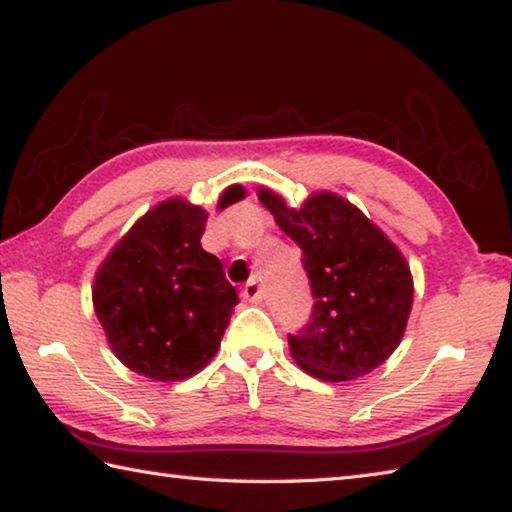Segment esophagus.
<instances>
[{
    "instance_id": "obj_1",
    "label": "esophagus",
    "mask_w": 512,
    "mask_h": 512,
    "mask_svg": "<svg viewBox=\"0 0 512 512\" xmlns=\"http://www.w3.org/2000/svg\"><path fill=\"white\" fill-rule=\"evenodd\" d=\"M241 296H244L248 302H255V305H257V302H262V298H264L262 280H259V277H253V280H248L244 291H241Z\"/></svg>"
}]
</instances>
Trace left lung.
I'll return each instance as SVG.
<instances>
[{"label": "left lung", "mask_w": 512, "mask_h": 512, "mask_svg": "<svg viewBox=\"0 0 512 512\" xmlns=\"http://www.w3.org/2000/svg\"><path fill=\"white\" fill-rule=\"evenodd\" d=\"M259 201L302 250L314 298L307 323L289 334L298 366L323 381H348L381 366L400 345L413 302L400 250L341 196L323 192L291 210L259 189Z\"/></svg>", "instance_id": "left-lung-1"}]
</instances>
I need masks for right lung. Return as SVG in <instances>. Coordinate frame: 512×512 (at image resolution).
<instances>
[{
    "instance_id": "right-lung-1",
    "label": "right lung",
    "mask_w": 512,
    "mask_h": 512,
    "mask_svg": "<svg viewBox=\"0 0 512 512\" xmlns=\"http://www.w3.org/2000/svg\"><path fill=\"white\" fill-rule=\"evenodd\" d=\"M244 198L225 189L219 207ZM207 212L178 198L137 221L99 268L92 300L124 366L158 381L192 377L219 350L239 296L205 253Z\"/></svg>"
}]
</instances>
